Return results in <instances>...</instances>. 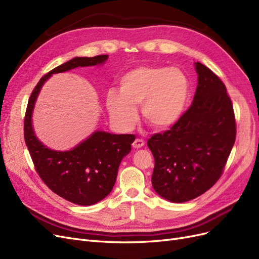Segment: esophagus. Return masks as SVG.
I'll list each match as a JSON object with an SVG mask.
<instances>
[{
	"instance_id": "34e87169",
	"label": "esophagus",
	"mask_w": 259,
	"mask_h": 259,
	"mask_svg": "<svg viewBox=\"0 0 259 259\" xmlns=\"http://www.w3.org/2000/svg\"><path fill=\"white\" fill-rule=\"evenodd\" d=\"M133 148L134 149H139V148H143L145 146V142L143 139H136L134 143H133Z\"/></svg>"
}]
</instances>
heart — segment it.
Wrapping results in <instances>:
<instances>
[{"instance_id":"1","label":"heart","mask_w":259,"mask_h":259,"mask_svg":"<svg viewBox=\"0 0 259 259\" xmlns=\"http://www.w3.org/2000/svg\"><path fill=\"white\" fill-rule=\"evenodd\" d=\"M189 93V80L179 68L140 66L120 77L119 91L107 92L106 107L115 126L123 132L135 126L139 105L145 121L165 130L182 117Z\"/></svg>"}]
</instances>
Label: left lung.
<instances>
[{"label": "left lung", "mask_w": 259, "mask_h": 259, "mask_svg": "<svg viewBox=\"0 0 259 259\" xmlns=\"http://www.w3.org/2000/svg\"><path fill=\"white\" fill-rule=\"evenodd\" d=\"M198 86L191 107L170 130L154 134L148 147L154 158L151 183L173 203L198 198L223 174L236 140V120L225 84L194 62Z\"/></svg>", "instance_id": "obj_1"}]
</instances>
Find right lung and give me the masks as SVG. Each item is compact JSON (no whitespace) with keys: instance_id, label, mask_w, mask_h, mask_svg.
Returning <instances> with one entry per match:
<instances>
[{"instance_id":"right-lung-1","label":"right lung","mask_w":259,"mask_h":259,"mask_svg":"<svg viewBox=\"0 0 259 259\" xmlns=\"http://www.w3.org/2000/svg\"><path fill=\"white\" fill-rule=\"evenodd\" d=\"M108 57V55L74 57L53 69L38 81L31 94L26 112L25 140L37 174L52 191L77 205L96 204L111 192L120 163L131 152L135 136L97 130L70 150H54L37 139L32 114L42 86L53 74L79 67L101 66Z\"/></svg>"}]
</instances>
